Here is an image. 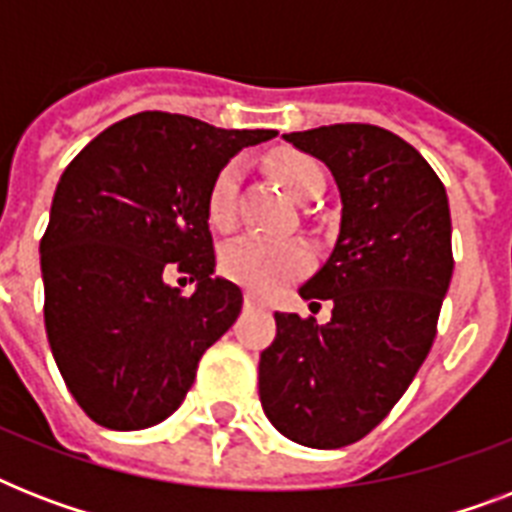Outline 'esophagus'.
Wrapping results in <instances>:
<instances>
[{
    "label": "esophagus",
    "instance_id": "1",
    "mask_svg": "<svg viewBox=\"0 0 512 512\" xmlns=\"http://www.w3.org/2000/svg\"><path fill=\"white\" fill-rule=\"evenodd\" d=\"M244 305H247V308H265V303L255 295V292H247V295H244Z\"/></svg>",
    "mask_w": 512,
    "mask_h": 512
}]
</instances>
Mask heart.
<instances>
[{"instance_id":"b5f03b06","label":"heart","mask_w":512,"mask_h":512,"mask_svg":"<svg viewBox=\"0 0 512 512\" xmlns=\"http://www.w3.org/2000/svg\"><path fill=\"white\" fill-rule=\"evenodd\" d=\"M284 191L297 201H311L324 188V172L311 156L281 154L273 164ZM239 188V164H228L209 188L207 215L215 228L233 223V204ZM308 252L297 241H268L260 236H239L220 252V268L228 279L239 281L255 292H273L284 281L305 271Z\"/></svg>"}]
</instances>
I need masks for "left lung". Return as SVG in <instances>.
<instances>
[{"mask_svg": "<svg viewBox=\"0 0 512 512\" xmlns=\"http://www.w3.org/2000/svg\"><path fill=\"white\" fill-rule=\"evenodd\" d=\"M284 140L327 164L342 212L332 255L300 287L303 300H332V319L276 313L260 404L289 441L340 449L393 409L430 353L454 271L452 215L420 151L382 127L332 124Z\"/></svg>", "mask_w": 512, "mask_h": 512, "instance_id": "obj_1", "label": "left lung"}]
</instances>
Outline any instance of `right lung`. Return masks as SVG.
<instances>
[{
  "mask_svg": "<svg viewBox=\"0 0 512 512\" xmlns=\"http://www.w3.org/2000/svg\"><path fill=\"white\" fill-rule=\"evenodd\" d=\"M276 130H220L143 111L76 154L39 244L44 329L71 396L111 430L167 420L204 350L239 319L241 289L215 276L207 199L241 148ZM170 270L197 284L185 296Z\"/></svg>",
  "mask_w": 512,
  "mask_h": 512,
  "instance_id": "right-lung-1",
  "label": "right lung"
}]
</instances>
